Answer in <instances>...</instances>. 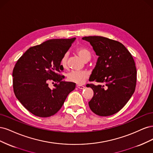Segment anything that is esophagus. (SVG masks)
Here are the masks:
<instances>
[{
  "label": "esophagus",
  "instance_id": "1",
  "mask_svg": "<svg viewBox=\"0 0 153 153\" xmlns=\"http://www.w3.org/2000/svg\"><path fill=\"white\" fill-rule=\"evenodd\" d=\"M76 87L78 88V89H84V88H85L84 86L81 85H76Z\"/></svg>",
  "mask_w": 153,
  "mask_h": 153
}]
</instances>
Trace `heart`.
<instances>
[{"label":"heart","mask_w":153,"mask_h":153,"mask_svg":"<svg viewBox=\"0 0 153 153\" xmlns=\"http://www.w3.org/2000/svg\"><path fill=\"white\" fill-rule=\"evenodd\" d=\"M76 52L84 61H89L91 58V53L89 50L84 47H80L77 48L76 50ZM68 57V54L66 53L63 55L61 60V64L64 68H66L67 67ZM87 78L88 73L85 71H72L68 73L67 75L68 81L75 83V84L78 85L84 84Z\"/></svg>","instance_id":"heart-1"}]
</instances>
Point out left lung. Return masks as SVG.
<instances>
[{"label": "left lung", "mask_w": 153, "mask_h": 153, "mask_svg": "<svg viewBox=\"0 0 153 153\" xmlns=\"http://www.w3.org/2000/svg\"><path fill=\"white\" fill-rule=\"evenodd\" d=\"M89 42L98 58L89 81L104 83L89 84L94 96L89 102L91 110L100 116L118 112L134 93L137 69L131 54L119 41L102 36L82 38Z\"/></svg>", "instance_id": "obj_1"}]
</instances>
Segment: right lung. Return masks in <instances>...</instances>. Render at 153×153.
Instances as JSON below:
<instances>
[{"label":"right lung","instance_id":"1","mask_svg":"<svg viewBox=\"0 0 153 153\" xmlns=\"http://www.w3.org/2000/svg\"><path fill=\"white\" fill-rule=\"evenodd\" d=\"M75 38L50 39L30 47L13 69V90L24 107L36 116L47 117L61 109L68 95L75 89L73 82L62 80L61 60ZM55 83L50 89L48 85Z\"/></svg>","mask_w":153,"mask_h":153}]
</instances>
